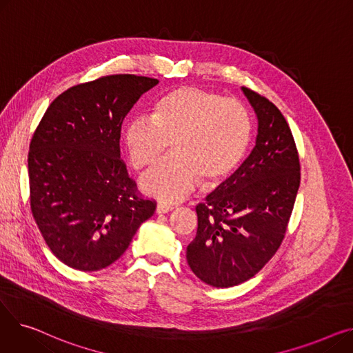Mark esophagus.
<instances>
[{"mask_svg":"<svg viewBox=\"0 0 353 353\" xmlns=\"http://www.w3.org/2000/svg\"><path fill=\"white\" fill-rule=\"evenodd\" d=\"M170 210H173V206L172 205H167V203H163V201L159 203L157 209H156L157 213H167V212H170Z\"/></svg>","mask_w":353,"mask_h":353,"instance_id":"esophagus-1","label":"esophagus"}]
</instances>
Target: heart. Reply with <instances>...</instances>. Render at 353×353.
<instances>
[{"label": "heart", "instance_id": "obj_1", "mask_svg": "<svg viewBox=\"0 0 353 353\" xmlns=\"http://www.w3.org/2000/svg\"><path fill=\"white\" fill-rule=\"evenodd\" d=\"M252 120L243 103L214 91L180 87L154 104L150 117L125 125L124 145L136 170L154 164L172 143L173 153L143 176L141 189L164 201L188 196L230 176L246 156Z\"/></svg>", "mask_w": 353, "mask_h": 353}]
</instances>
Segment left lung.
<instances>
[{
  "mask_svg": "<svg viewBox=\"0 0 353 353\" xmlns=\"http://www.w3.org/2000/svg\"><path fill=\"white\" fill-rule=\"evenodd\" d=\"M257 116L256 145L243 164L199 203L188 263L200 281L232 288L253 277L281 248L301 184L294 139L281 110L243 87Z\"/></svg>",
  "mask_w": 353,
  "mask_h": 353,
  "instance_id": "obj_1",
  "label": "left lung"
}]
</instances>
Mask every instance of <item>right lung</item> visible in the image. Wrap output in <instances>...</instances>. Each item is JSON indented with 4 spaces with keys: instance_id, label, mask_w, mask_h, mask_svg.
<instances>
[{
    "instance_id": "obj_1",
    "label": "right lung",
    "mask_w": 353,
    "mask_h": 353,
    "mask_svg": "<svg viewBox=\"0 0 353 353\" xmlns=\"http://www.w3.org/2000/svg\"><path fill=\"white\" fill-rule=\"evenodd\" d=\"M157 79L113 74L55 99L30 143V206L54 256L94 272L125 252L157 203L145 199L120 159L124 117Z\"/></svg>"
}]
</instances>
